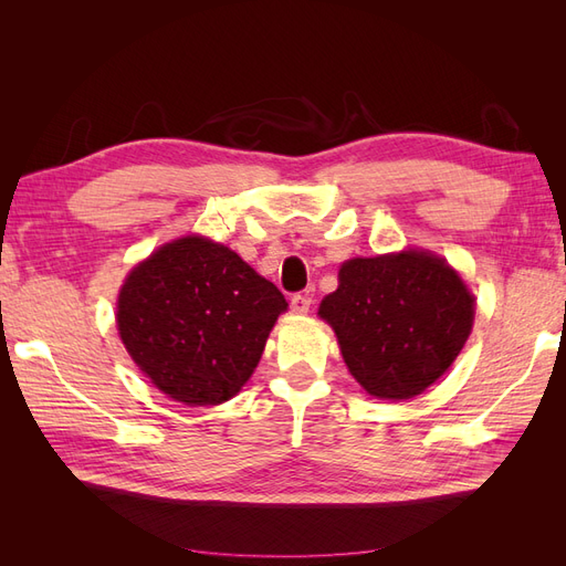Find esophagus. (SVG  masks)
Returning <instances> with one entry per match:
<instances>
[{
    "label": "esophagus",
    "mask_w": 566,
    "mask_h": 566,
    "mask_svg": "<svg viewBox=\"0 0 566 566\" xmlns=\"http://www.w3.org/2000/svg\"><path fill=\"white\" fill-rule=\"evenodd\" d=\"M290 310H293V314H306L312 310V297L310 295H293V300H290Z\"/></svg>",
    "instance_id": "obj_1"
}]
</instances>
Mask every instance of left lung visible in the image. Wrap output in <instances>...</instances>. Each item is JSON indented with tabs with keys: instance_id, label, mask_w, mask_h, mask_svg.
<instances>
[{
	"instance_id": "1",
	"label": "left lung",
	"mask_w": 566,
	"mask_h": 566,
	"mask_svg": "<svg viewBox=\"0 0 566 566\" xmlns=\"http://www.w3.org/2000/svg\"><path fill=\"white\" fill-rule=\"evenodd\" d=\"M349 373L378 399H410L437 382L468 342L474 300L430 252L349 260L321 302Z\"/></svg>"
}]
</instances>
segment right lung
Returning <instances> with one entry per match:
<instances>
[{"label":"right lung","instance_id":"obj_1","mask_svg":"<svg viewBox=\"0 0 566 566\" xmlns=\"http://www.w3.org/2000/svg\"><path fill=\"white\" fill-rule=\"evenodd\" d=\"M285 306L281 290L233 250L186 235L129 273L117 300V331L167 397L217 406L248 382Z\"/></svg>","mask_w":566,"mask_h":566}]
</instances>
